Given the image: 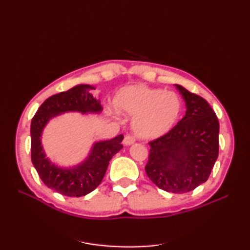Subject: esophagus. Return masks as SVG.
Returning <instances> with one entry per match:
<instances>
[{"instance_id": "34e87169", "label": "esophagus", "mask_w": 250, "mask_h": 250, "mask_svg": "<svg viewBox=\"0 0 250 250\" xmlns=\"http://www.w3.org/2000/svg\"><path fill=\"white\" fill-rule=\"evenodd\" d=\"M122 143H124L125 146H130L134 143V139L130 135H125V139H124V142H122Z\"/></svg>"}]
</instances>
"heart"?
<instances>
[{"label": "heart", "mask_w": 250, "mask_h": 250, "mask_svg": "<svg viewBox=\"0 0 250 250\" xmlns=\"http://www.w3.org/2000/svg\"><path fill=\"white\" fill-rule=\"evenodd\" d=\"M113 104L118 114L133 116L132 132L148 141L167 134L183 113V101L177 93L144 84L120 89Z\"/></svg>", "instance_id": "obj_1"}]
</instances>
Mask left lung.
Listing matches in <instances>:
<instances>
[{"label":"left lung","instance_id":"left-lung-1","mask_svg":"<svg viewBox=\"0 0 250 250\" xmlns=\"http://www.w3.org/2000/svg\"><path fill=\"white\" fill-rule=\"evenodd\" d=\"M175 86L186 103V115L167 134L149 143L145 169L157 187L186 193L209 177L219 152V122L206 100Z\"/></svg>","mask_w":250,"mask_h":250}]
</instances>
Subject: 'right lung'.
Returning <instances> with one entry per match:
<instances>
[{
	"mask_svg": "<svg viewBox=\"0 0 250 250\" xmlns=\"http://www.w3.org/2000/svg\"><path fill=\"white\" fill-rule=\"evenodd\" d=\"M94 89L92 84L81 83L52 95L40 106L31 122L32 163L47 187L63 195L78 198L93 191L102 182L110 159L122 148L124 135L120 134L111 140L94 142L87 157L72 167L58 166L46 156L42 136L51 119L66 113H102L101 101L90 92Z\"/></svg>",
	"mask_w": 250,
	"mask_h": 250,
	"instance_id": "right-lung-1",
	"label": "right lung"
}]
</instances>
